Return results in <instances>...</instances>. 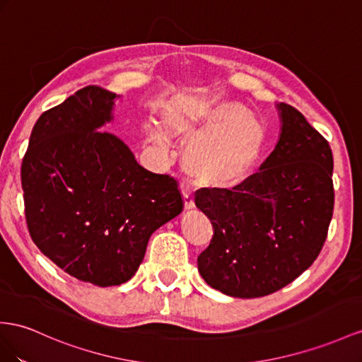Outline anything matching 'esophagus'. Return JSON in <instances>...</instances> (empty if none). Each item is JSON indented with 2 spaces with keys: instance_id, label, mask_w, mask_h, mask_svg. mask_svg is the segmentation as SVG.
<instances>
[{
  "instance_id": "1",
  "label": "esophagus",
  "mask_w": 362,
  "mask_h": 362,
  "mask_svg": "<svg viewBox=\"0 0 362 362\" xmlns=\"http://www.w3.org/2000/svg\"><path fill=\"white\" fill-rule=\"evenodd\" d=\"M182 194H183V206H185V209L187 211H189V209H192L194 208V197H192V194L188 191V189H182Z\"/></svg>"
}]
</instances>
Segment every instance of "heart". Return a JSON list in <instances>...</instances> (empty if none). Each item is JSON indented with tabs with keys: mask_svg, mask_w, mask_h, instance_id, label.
Listing matches in <instances>:
<instances>
[{
	"mask_svg": "<svg viewBox=\"0 0 362 362\" xmlns=\"http://www.w3.org/2000/svg\"><path fill=\"white\" fill-rule=\"evenodd\" d=\"M171 136L192 141L183 153V168L200 187L229 189L252 173L264 145V129L245 105L229 99H194L166 119ZM153 142L166 150L162 132Z\"/></svg>",
	"mask_w": 362,
	"mask_h": 362,
	"instance_id": "heart-1",
	"label": "heart"
}]
</instances>
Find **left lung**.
<instances>
[{
    "mask_svg": "<svg viewBox=\"0 0 362 362\" xmlns=\"http://www.w3.org/2000/svg\"><path fill=\"white\" fill-rule=\"evenodd\" d=\"M280 139L260 171L230 189H205L196 206L214 235L199 258L221 293L258 298L292 283L317 260L333 214L329 142L298 110L278 104Z\"/></svg>",
    "mask_w": 362,
    "mask_h": 362,
    "instance_id": "8db88e82",
    "label": "left lung"
}]
</instances>
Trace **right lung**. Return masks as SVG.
Wrapping results in <instances>:
<instances>
[{"label":"right lung","instance_id":"right-lung-1","mask_svg":"<svg viewBox=\"0 0 362 362\" xmlns=\"http://www.w3.org/2000/svg\"><path fill=\"white\" fill-rule=\"evenodd\" d=\"M116 98L88 86L44 111L21 166L33 243L64 272L100 287L128 281L151 234L183 209L177 180L145 170L119 137L98 132L113 119Z\"/></svg>","mask_w":362,"mask_h":362}]
</instances>
